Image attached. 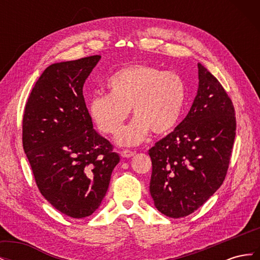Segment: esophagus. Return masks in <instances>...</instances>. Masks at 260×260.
<instances>
[{"instance_id":"1","label":"esophagus","mask_w":260,"mask_h":260,"mask_svg":"<svg viewBox=\"0 0 260 260\" xmlns=\"http://www.w3.org/2000/svg\"><path fill=\"white\" fill-rule=\"evenodd\" d=\"M120 154H121L123 158H129V157H132L133 155H135V152L130 151V149H123V151H121Z\"/></svg>"}]
</instances>
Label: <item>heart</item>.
<instances>
[{
	"label": "heart",
	"instance_id": "heart-1",
	"mask_svg": "<svg viewBox=\"0 0 260 260\" xmlns=\"http://www.w3.org/2000/svg\"><path fill=\"white\" fill-rule=\"evenodd\" d=\"M106 85L108 94L96 93L91 98L90 116L102 132L116 136L132 109L136 118L117 137L121 145L140 144L151 131L167 135L182 115L186 89L176 73L139 62L118 70Z\"/></svg>",
	"mask_w": 260,
	"mask_h": 260
}]
</instances>
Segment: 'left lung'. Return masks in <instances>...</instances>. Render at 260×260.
<instances>
[{
	"instance_id": "8db88e82",
	"label": "left lung",
	"mask_w": 260,
	"mask_h": 260,
	"mask_svg": "<svg viewBox=\"0 0 260 260\" xmlns=\"http://www.w3.org/2000/svg\"><path fill=\"white\" fill-rule=\"evenodd\" d=\"M190 112L149 149V192L156 208L171 218L192 214L225 178L235 138V113L222 85L202 64Z\"/></svg>"
}]
</instances>
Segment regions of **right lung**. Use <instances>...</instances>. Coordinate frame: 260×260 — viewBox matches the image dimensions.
Returning <instances> with one entry per match:
<instances>
[{
	"label": "right lung",
	"instance_id": "1",
	"mask_svg": "<svg viewBox=\"0 0 260 260\" xmlns=\"http://www.w3.org/2000/svg\"><path fill=\"white\" fill-rule=\"evenodd\" d=\"M100 55L55 62L36 82L22 118V146L39 191L72 218L91 216L120 157L94 130L83 84Z\"/></svg>",
	"mask_w": 260,
	"mask_h": 260
}]
</instances>
